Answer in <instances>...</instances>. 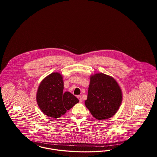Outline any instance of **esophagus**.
I'll return each mask as SVG.
<instances>
[{
	"instance_id": "34e87169",
	"label": "esophagus",
	"mask_w": 157,
	"mask_h": 157,
	"mask_svg": "<svg viewBox=\"0 0 157 157\" xmlns=\"http://www.w3.org/2000/svg\"><path fill=\"white\" fill-rule=\"evenodd\" d=\"M77 98L79 99V101H80V102H82V96H80V95H78V96H77Z\"/></svg>"
}]
</instances>
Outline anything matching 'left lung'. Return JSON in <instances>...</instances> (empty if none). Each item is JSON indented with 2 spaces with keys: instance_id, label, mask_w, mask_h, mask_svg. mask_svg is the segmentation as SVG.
<instances>
[{
  "instance_id": "8db88e82",
  "label": "left lung",
  "mask_w": 157,
  "mask_h": 157,
  "mask_svg": "<svg viewBox=\"0 0 157 157\" xmlns=\"http://www.w3.org/2000/svg\"><path fill=\"white\" fill-rule=\"evenodd\" d=\"M90 79L86 106L98 120L112 117L122 102L120 87L113 77L105 74L91 75Z\"/></svg>"
}]
</instances>
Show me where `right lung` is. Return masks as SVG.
I'll return each mask as SVG.
<instances>
[{
  "mask_svg": "<svg viewBox=\"0 0 157 157\" xmlns=\"http://www.w3.org/2000/svg\"><path fill=\"white\" fill-rule=\"evenodd\" d=\"M62 75L53 73L40 84L36 94L37 104L42 112L51 118H59L65 114L79 101L69 92H63Z\"/></svg>",
  "mask_w": 157,
  "mask_h": 157,
  "instance_id": "1",
  "label": "right lung"
}]
</instances>
